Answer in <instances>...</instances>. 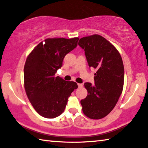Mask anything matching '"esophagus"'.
Listing matches in <instances>:
<instances>
[{
	"mask_svg": "<svg viewBox=\"0 0 148 148\" xmlns=\"http://www.w3.org/2000/svg\"><path fill=\"white\" fill-rule=\"evenodd\" d=\"M77 86H78L79 87H82V86H83V84H77Z\"/></svg>",
	"mask_w": 148,
	"mask_h": 148,
	"instance_id": "obj_1",
	"label": "esophagus"
}]
</instances>
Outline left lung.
<instances>
[{
  "instance_id": "left-lung-1",
  "label": "left lung",
  "mask_w": 148,
  "mask_h": 148,
  "mask_svg": "<svg viewBox=\"0 0 148 148\" xmlns=\"http://www.w3.org/2000/svg\"><path fill=\"white\" fill-rule=\"evenodd\" d=\"M78 45L84 49L89 66L97 71L95 85L84 84L88 93L80 101L82 111L90 119H102L114 109L122 92L124 84L122 58L114 45L101 35L83 37Z\"/></svg>"
}]
</instances>
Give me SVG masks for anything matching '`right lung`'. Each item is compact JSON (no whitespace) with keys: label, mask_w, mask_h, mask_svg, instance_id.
Listing matches in <instances>:
<instances>
[{"label":"right lung","mask_w":148,"mask_h":148,"mask_svg":"<svg viewBox=\"0 0 148 148\" xmlns=\"http://www.w3.org/2000/svg\"><path fill=\"white\" fill-rule=\"evenodd\" d=\"M79 38H49L32 49L24 66V87L34 110L46 118H55L64 112L74 82L56 76L67 53L77 46Z\"/></svg>","instance_id":"obj_1"}]
</instances>
